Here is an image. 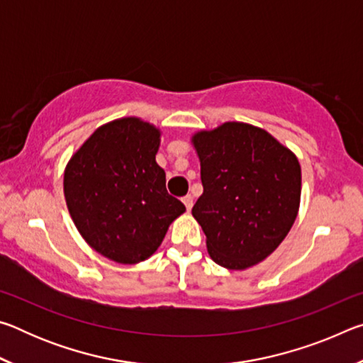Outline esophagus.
I'll list each match as a JSON object with an SVG mask.
<instances>
[{
    "label": "esophagus",
    "mask_w": 363,
    "mask_h": 363,
    "mask_svg": "<svg viewBox=\"0 0 363 363\" xmlns=\"http://www.w3.org/2000/svg\"><path fill=\"white\" fill-rule=\"evenodd\" d=\"M182 203L186 205L187 211L192 210V206H194V199H192V195H186V196H184V199H182Z\"/></svg>",
    "instance_id": "obj_1"
}]
</instances>
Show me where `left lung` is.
I'll list each match as a JSON object with an SVG mask.
<instances>
[{
    "label": "left lung",
    "mask_w": 363,
    "mask_h": 363,
    "mask_svg": "<svg viewBox=\"0 0 363 363\" xmlns=\"http://www.w3.org/2000/svg\"><path fill=\"white\" fill-rule=\"evenodd\" d=\"M203 195L192 208L219 266L242 270L275 251L296 219L298 158L267 131L229 121L194 136Z\"/></svg>",
    "instance_id": "8db88e82"
}]
</instances>
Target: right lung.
<instances>
[{"label":"right lung","mask_w":363,"mask_h":363,"mask_svg":"<svg viewBox=\"0 0 363 363\" xmlns=\"http://www.w3.org/2000/svg\"><path fill=\"white\" fill-rule=\"evenodd\" d=\"M160 131L139 118L101 126L67 164L70 216L91 248L120 264L155 253L169 224L186 211L167 190L155 155Z\"/></svg>","instance_id":"obj_1"}]
</instances>
